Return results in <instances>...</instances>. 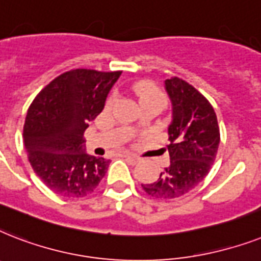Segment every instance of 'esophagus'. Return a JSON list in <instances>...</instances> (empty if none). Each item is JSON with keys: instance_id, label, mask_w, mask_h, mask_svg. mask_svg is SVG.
Here are the masks:
<instances>
[{"instance_id": "1", "label": "esophagus", "mask_w": 261, "mask_h": 261, "mask_svg": "<svg viewBox=\"0 0 261 261\" xmlns=\"http://www.w3.org/2000/svg\"><path fill=\"white\" fill-rule=\"evenodd\" d=\"M125 159L128 160L129 163L130 164H136L137 162H139V158H136V156H130V155H125L124 156Z\"/></svg>"}]
</instances>
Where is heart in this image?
<instances>
[{
	"label": "heart",
	"instance_id": "1",
	"mask_svg": "<svg viewBox=\"0 0 261 261\" xmlns=\"http://www.w3.org/2000/svg\"><path fill=\"white\" fill-rule=\"evenodd\" d=\"M136 91L139 97H140V102L144 101H160L164 103V95L163 93L155 86V85H152V83H148V82H143L140 85H137L136 87ZM113 103V98L110 97L106 102V108H110Z\"/></svg>",
	"mask_w": 261,
	"mask_h": 261
}]
</instances>
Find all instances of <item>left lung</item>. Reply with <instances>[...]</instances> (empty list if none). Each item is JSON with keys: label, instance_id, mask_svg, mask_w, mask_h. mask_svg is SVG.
<instances>
[{"label": "left lung", "instance_id": "8db88e82", "mask_svg": "<svg viewBox=\"0 0 261 261\" xmlns=\"http://www.w3.org/2000/svg\"><path fill=\"white\" fill-rule=\"evenodd\" d=\"M172 114L167 145L170 164L158 180L141 185L144 191L159 199H174L197 187L214 163L220 128L213 106L191 85L174 78L164 81Z\"/></svg>", "mask_w": 261, "mask_h": 261}]
</instances>
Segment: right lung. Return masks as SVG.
Segmentation results:
<instances>
[{
    "mask_svg": "<svg viewBox=\"0 0 261 261\" xmlns=\"http://www.w3.org/2000/svg\"><path fill=\"white\" fill-rule=\"evenodd\" d=\"M120 75L71 70L47 85L29 106L24 125L29 163L58 195L86 197L105 176L110 160L89 155L83 133L102 112Z\"/></svg>",
    "mask_w": 261,
    "mask_h": 261,
    "instance_id": "right-lung-1",
    "label": "right lung"
}]
</instances>
